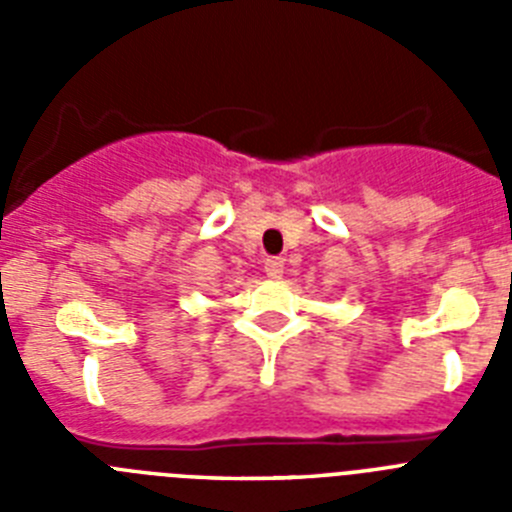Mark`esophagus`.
<instances>
[{"instance_id":"obj_1","label":"esophagus","mask_w":512,"mask_h":512,"mask_svg":"<svg viewBox=\"0 0 512 512\" xmlns=\"http://www.w3.org/2000/svg\"><path fill=\"white\" fill-rule=\"evenodd\" d=\"M264 271L269 279H279L284 274V259H266Z\"/></svg>"}]
</instances>
